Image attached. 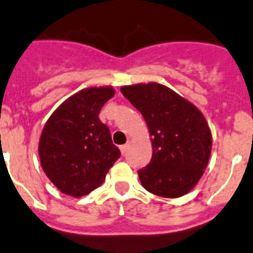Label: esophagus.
I'll return each mask as SVG.
<instances>
[{
	"instance_id": "esophagus-1",
	"label": "esophagus",
	"mask_w": 253,
	"mask_h": 253,
	"mask_svg": "<svg viewBox=\"0 0 253 253\" xmlns=\"http://www.w3.org/2000/svg\"><path fill=\"white\" fill-rule=\"evenodd\" d=\"M120 149H121V153L125 155V154H126V151H127V149H128V144L122 145V146H120Z\"/></svg>"
}]
</instances>
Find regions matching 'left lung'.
<instances>
[{
    "label": "left lung",
    "instance_id": "8db88e82",
    "mask_svg": "<svg viewBox=\"0 0 253 253\" xmlns=\"http://www.w3.org/2000/svg\"><path fill=\"white\" fill-rule=\"evenodd\" d=\"M121 93L142 114L151 136L153 157L137 172L145 190L168 199L190 192L211 153V132L204 114L157 83L122 86Z\"/></svg>",
    "mask_w": 253,
    "mask_h": 253
}]
</instances>
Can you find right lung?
Segmentation results:
<instances>
[{
	"label": "right lung",
	"mask_w": 253,
	"mask_h": 253,
	"mask_svg": "<svg viewBox=\"0 0 253 253\" xmlns=\"http://www.w3.org/2000/svg\"><path fill=\"white\" fill-rule=\"evenodd\" d=\"M113 95L111 86L80 90L47 121L39 140V158L61 192L74 197L87 195L103 183L121 157L108 126L99 120L100 109Z\"/></svg>",
	"instance_id": "obj_1"
}]
</instances>
